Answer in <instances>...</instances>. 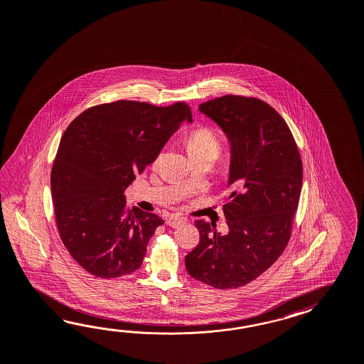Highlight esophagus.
Masks as SVG:
<instances>
[{
	"label": "esophagus",
	"instance_id": "34e87169",
	"mask_svg": "<svg viewBox=\"0 0 364 364\" xmlns=\"http://www.w3.org/2000/svg\"><path fill=\"white\" fill-rule=\"evenodd\" d=\"M166 223L171 226V228H173V229H178V228H181L186 223V220L181 218V217H172L171 215V217L166 220Z\"/></svg>",
	"mask_w": 364,
	"mask_h": 364
}]
</instances>
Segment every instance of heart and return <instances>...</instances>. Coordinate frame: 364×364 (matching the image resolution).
Here are the masks:
<instances>
[{
  "label": "heart",
  "instance_id": "heart-1",
  "mask_svg": "<svg viewBox=\"0 0 364 364\" xmlns=\"http://www.w3.org/2000/svg\"><path fill=\"white\" fill-rule=\"evenodd\" d=\"M186 150L191 158L195 156H212L215 159L221 150V143L212 129L198 127L188 135Z\"/></svg>",
  "mask_w": 364,
  "mask_h": 364
}]
</instances>
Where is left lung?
Wrapping results in <instances>:
<instances>
[{
	"label": "left lung",
	"mask_w": 364,
	"mask_h": 364,
	"mask_svg": "<svg viewBox=\"0 0 364 364\" xmlns=\"http://www.w3.org/2000/svg\"><path fill=\"white\" fill-rule=\"evenodd\" d=\"M198 110L230 143L223 213L229 232L196 221L200 243L186 257L188 274L217 289L252 282L283 254L302 186L297 144L283 118L264 101L228 95Z\"/></svg>",
	"instance_id": "8db88e82"
}]
</instances>
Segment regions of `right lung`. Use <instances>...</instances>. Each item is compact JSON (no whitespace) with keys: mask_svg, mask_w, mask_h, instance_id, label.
Listing matches in <instances>:
<instances>
[{"mask_svg":"<svg viewBox=\"0 0 364 364\" xmlns=\"http://www.w3.org/2000/svg\"><path fill=\"white\" fill-rule=\"evenodd\" d=\"M183 122H192L183 102L159 107L124 100L90 107L63 134L51 171L56 225L89 274L112 279L142 264L164 221L138 208L126 210L124 191Z\"/></svg>","mask_w":364,"mask_h":364,"instance_id":"add662e5","label":"right lung"}]
</instances>
